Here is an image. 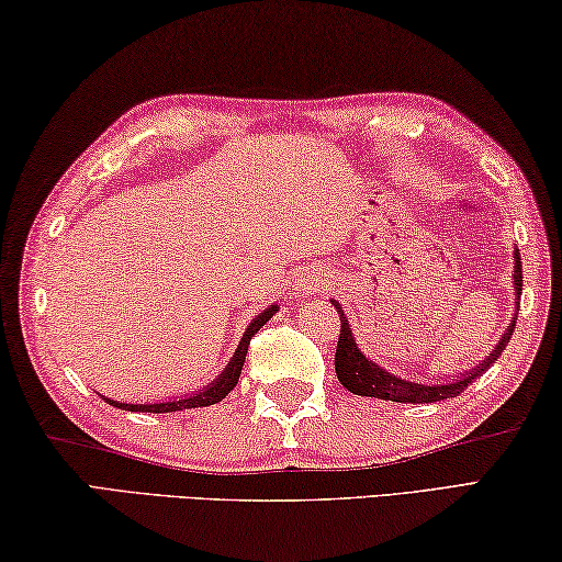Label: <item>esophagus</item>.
Listing matches in <instances>:
<instances>
[{
	"instance_id": "34e87169",
	"label": "esophagus",
	"mask_w": 562,
	"mask_h": 562,
	"mask_svg": "<svg viewBox=\"0 0 562 562\" xmlns=\"http://www.w3.org/2000/svg\"><path fill=\"white\" fill-rule=\"evenodd\" d=\"M305 292H317V282L315 284H305Z\"/></svg>"
}]
</instances>
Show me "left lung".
Returning a JSON list of instances; mask_svg holds the SVG:
<instances>
[{"label": "left lung", "mask_w": 562, "mask_h": 562, "mask_svg": "<svg viewBox=\"0 0 562 562\" xmlns=\"http://www.w3.org/2000/svg\"><path fill=\"white\" fill-rule=\"evenodd\" d=\"M520 290H522V265H520V249H515V295L520 300ZM337 315H340V337H337V350H335V372L337 380L350 390L352 395H362V397H380V400H393V403H438V400H448V397H458L460 393H465L468 385L485 375L501 352L505 350V345L510 342V335L515 329V319L510 327L505 329L503 340L495 345V350L487 355V360L480 362V368L473 372H468V378H460L456 382H445V385H417V382H409L403 378L390 375L375 364L372 360L364 358V355L358 350L355 345L352 329L347 325V319L342 317L340 305L335 302Z\"/></svg>", "instance_id": "8db88e82"}]
</instances>
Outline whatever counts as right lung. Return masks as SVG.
<instances>
[{
	"instance_id": "1",
	"label": "right lung",
	"mask_w": 562,
	"mask_h": 562,
	"mask_svg": "<svg viewBox=\"0 0 562 562\" xmlns=\"http://www.w3.org/2000/svg\"><path fill=\"white\" fill-rule=\"evenodd\" d=\"M274 310H278V305L267 307L265 313H260V315H257V317L252 319V323H249L247 333H245V337H243V342H239L237 352L233 355V362H229L227 368H225V372H222V375H220L215 382H212V385L204 387L202 393L190 395V397H184V400H169V403H157V405H127V403H117V400H110V397L102 395L104 403H110V405H114V407H122V409H132V413H175V409L207 407V405L220 403V400L225 397V395L229 393V390H233V387L237 385L239 372H243V364H245V358H247L249 340H252L257 329H260V327L267 323V319H270V317L274 315Z\"/></svg>"
}]
</instances>
